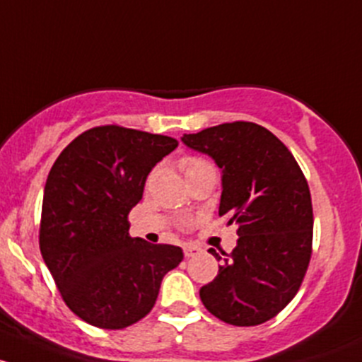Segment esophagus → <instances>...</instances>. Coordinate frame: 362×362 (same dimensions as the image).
I'll list each match as a JSON object with an SVG mask.
<instances>
[{"instance_id": "34e87169", "label": "esophagus", "mask_w": 362, "mask_h": 362, "mask_svg": "<svg viewBox=\"0 0 362 362\" xmlns=\"http://www.w3.org/2000/svg\"><path fill=\"white\" fill-rule=\"evenodd\" d=\"M182 251H185L186 258H192V256H195L197 252L200 251V247H199V245H195V244H185Z\"/></svg>"}]
</instances>
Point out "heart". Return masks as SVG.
I'll return each instance as SVG.
<instances>
[{
    "instance_id": "heart-1",
    "label": "heart",
    "mask_w": 362,
    "mask_h": 362,
    "mask_svg": "<svg viewBox=\"0 0 362 362\" xmlns=\"http://www.w3.org/2000/svg\"><path fill=\"white\" fill-rule=\"evenodd\" d=\"M207 165H211V163H209L207 160L199 158V156H186V158L181 160V169L185 174H192Z\"/></svg>"
}]
</instances>
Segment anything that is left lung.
I'll return each instance as SVG.
<instances>
[{
    "mask_svg": "<svg viewBox=\"0 0 362 362\" xmlns=\"http://www.w3.org/2000/svg\"><path fill=\"white\" fill-rule=\"evenodd\" d=\"M182 143L221 169L219 216L235 223L237 245L200 300L214 317L258 326L279 314L300 289L312 256V199L291 151L264 127L233 122L185 134Z\"/></svg>",
    "mask_w": 362,
    "mask_h": 362,
    "instance_id": "obj_1",
    "label": "left lung"
}]
</instances>
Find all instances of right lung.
<instances>
[{
  "label": "right lung",
  "instance_id": "add662e5",
  "mask_svg": "<svg viewBox=\"0 0 362 362\" xmlns=\"http://www.w3.org/2000/svg\"><path fill=\"white\" fill-rule=\"evenodd\" d=\"M177 141L103 125L71 141L48 173L40 251L71 312L122 329L150 314L163 275L182 259L177 245L130 237L127 219L151 169Z\"/></svg>",
  "mask_w": 362,
  "mask_h": 362
}]
</instances>
